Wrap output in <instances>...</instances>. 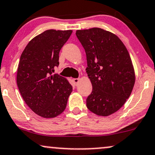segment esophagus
<instances>
[{
	"label": "esophagus",
	"mask_w": 155,
	"mask_h": 155,
	"mask_svg": "<svg viewBox=\"0 0 155 155\" xmlns=\"http://www.w3.org/2000/svg\"><path fill=\"white\" fill-rule=\"evenodd\" d=\"M73 82H74V85H78V83H79V82H80V79H79V78H74Z\"/></svg>",
	"instance_id": "1"
}]
</instances>
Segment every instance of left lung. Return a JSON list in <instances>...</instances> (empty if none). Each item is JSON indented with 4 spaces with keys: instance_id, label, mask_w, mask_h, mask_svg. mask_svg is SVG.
<instances>
[{
    "instance_id": "obj_1",
    "label": "left lung",
    "mask_w": 155,
    "mask_h": 155,
    "mask_svg": "<svg viewBox=\"0 0 155 155\" xmlns=\"http://www.w3.org/2000/svg\"><path fill=\"white\" fill-rule=\"evenodd\" d=\"M76 36L85 51L93 86L87 108L96 115L109 116L124 106L134 85L130 55L117 36L102 28L77 30Z\"/></svg>"
}]
</instances>
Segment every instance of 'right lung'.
I'll list each match as a JSON object with an SVG mask.
<instances>
[{
    "instance_id": "add662e5",
    "label": "right lung",
    "mask_w": 155,
    "mask_h": 155,
    "mask_svg": "<svg viewBox=\"0 0 155 155\" xmlns=\"http://www.w3.org/2000/svg\"><path fill=\"white\" fill-rule=\"evenodd\" d=\"M72 32L47 30L32 39L21 55L16 77L18 90L27 106L43 118L62 114L72 91L66 78L54 74L60 49Z\"/></svg>"
}]
</instances>
